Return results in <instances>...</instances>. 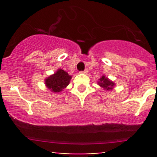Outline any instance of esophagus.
<instances>
[{
	"label": "esophagus",
	"instance_id": "1",
	"mask_svg": "<svg viewBox=\"0 0 157 157\" xmlns=\"http://www.w3.org/2000/svg\"><path fill=\"white\" fill-rule=\"evenodd\" d=\"M80 73H82V74H87V73H88V70H87V69L84 70V71H80Z\"/></svg>",
	"mask_w": 157,
	"mask_h": 157
}]
</instances>
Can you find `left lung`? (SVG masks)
Segmentation results:
<instances>
[{"mask_svg": "<svg viewBox=\"0 0 157 157\" xmlns=\"http://www.w3.org/2000/svg\"><path fill=\"white\" fill-rule=\"evenodd\" d=\"M98 85L103 88L105 90H108V91H109V90L113 89V86H115V83L103 75V76L101 77V78L99 79Z\"/></svg>", "mask_w": 157, "mask_h": 157, "instance_id": "1", "label": "left lung"}]
</instances>
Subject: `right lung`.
<instances>
[{
  "label": "right lung",
  "mask_w": 157,
  "mask_h": 157,
  "mask_svg": "<svg viewBox=\"0 0 157 157\" xmlns=\"http://www.w3.org/2000/svg\"><path fill=\"white\" fill-rule=\"evenodd\" d=\"M71 79V76L66 71L59 68L54 75L45 80V84L52 92H60L69 84Z\"/></svg>",
  "instance_id": "right-lung-1"
}]
</instances>
